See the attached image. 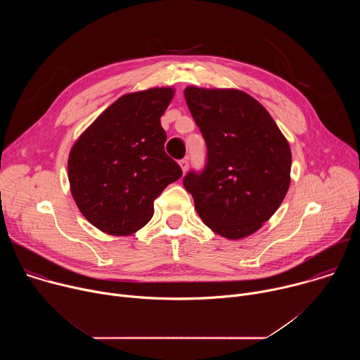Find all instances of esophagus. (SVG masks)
I'll return each instance as SVG.
<instances>
[{
  "mask_svg": "<svg viewBox=\"0 0 360 360\" xmlns=\"http://www.w3.org/2000/svg\"><path fill=\"white\" fill-rule=\"evenodd\" d=\"M179 165H181V168H182V172L185 174V172L188 171V167H189L188 158H184V160H181V161H179Z\"/></svg>",
  "mask_w": 360,
  "mask_h": 360,
  "instance_id": "1",
  "label": "esophagus"
}]
</instances>
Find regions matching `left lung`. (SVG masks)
<instances>
[{
  "label": "left lung",
  "mask_w": 360,
  "mask_h": 360,
  "mask_svg": "<svg viewBox=\"0 0 360 360\" xmlns=\"http://www.w3.org/2000/svg\"><path fill=\"white\" fill-rule=\"evenodd\" d=\"M207 142V164L184 178L203 224L228 239L258 231L289 189L292 153L258 101L239 89L184 91Z\"/></svg>",
  "instance_id": "8db88e82"
}]
</instances>
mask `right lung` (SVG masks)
<instances>
[{
    "label": "right lung",
    "instance_id": "obj_1",
    "mask_svg": "<svg viewBox=\"0 0 360 360\" xmlns=\"http://www.w3.org/2000/svg\"><path fill=\"white\" fill-rule=\"evenodd\" d=\"M175 91L150 88L118 98L77 139L68 179L81 214L99 231L127 236L153 215V200L182 176L164 149L161 117Z\"/></svg>",
    "mask_w": 360,
    "mask_h": 360
}]
</instances>
